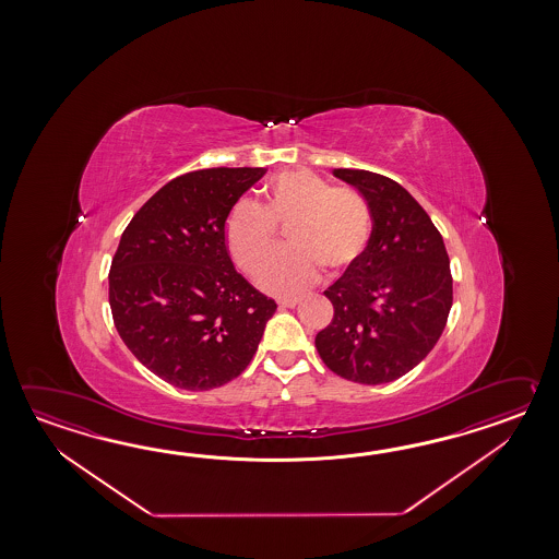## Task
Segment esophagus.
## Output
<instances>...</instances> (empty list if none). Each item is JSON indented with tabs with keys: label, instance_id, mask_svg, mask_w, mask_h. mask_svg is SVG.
<instances>
[{
	"label": "esophagus",
	"instance_id": "1",
	"mask_svg": "<svg viewBox=\"0 0 559 559\" xmlns=\"http://www.w3.org/2000/svg\"><path fill=\"white\" fill-rule=\"evenodd\" d=\"M277 304H280V308H296L297 304H299V299H297V297H284V299H280Z\"/></svg>",
	"mask_w": 559,
	"mask_h": 559
}]
</instances>
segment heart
Returning a JSON list of instances; mask_svg holds the SVG:
<instances>
[{
	"instance_id": "1",
	"label": "heart",
	"mask_w": 559,
	"mask_h": 559,
	"mask_svg": "<svg viewBox=\"0 0 559 559\" xmlns=\"http://www.w3.org/2000/svg\"><path fill=\"white\" fill-rule=\"evenodd\" d=\"M284 226L289 248L272 255L258 275L272 294L306 289L321 267L332 275L356 267L371 239V210L359 191L330 186L309 169L280 174L263 191V205L243 200L227 215V250L241 272H258Z\"/></svg>"
}]
</instances>
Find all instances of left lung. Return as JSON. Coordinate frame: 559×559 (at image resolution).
I'll return each mask as SVG.
<instances>
[{
	"label": "left lung",
	"mask_w": 559,
	"mask_h": 559,
	"mask_svg": "<svg viewBox=\"0 0 559 559\" xmlns=\"http://www.w3.org/2000/svg\"><path fill=\"white\" fill-rule=\"evenodd\" d=\"M333 176L366 198L373 229L366 255L323 292L333 320L316 347L340 378L388 383L440 340L453 301L450 258L438 227L397 181L344 167Z\"/></svg>",
	"instance_id": "1"
}]
</instances>
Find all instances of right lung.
I'll return each instance as SVG.
<instances>
[{
    "mask_svg": "<svg viewBox=\"0 0 559 559\" xmlns=\"http://www.w3.org/2000/svg\"><path fill=\"white\" fill-rule=\"evenodd\" d=\"M263 167H212L171 179L119 239L109 308L119 337L157 378L205 392L238 378L275 313L236 272L226 219Z\"/></svg>",
    "mask_w": 559,
    "mask_h": 559,
    "instance_id": "obj_1",
    "label": "right lung"
}]
</instances>
